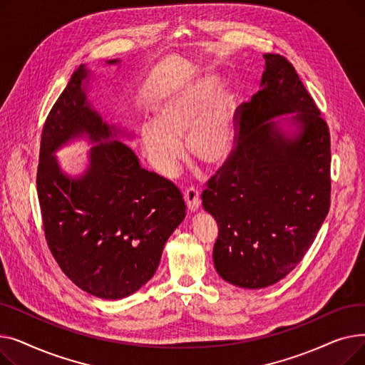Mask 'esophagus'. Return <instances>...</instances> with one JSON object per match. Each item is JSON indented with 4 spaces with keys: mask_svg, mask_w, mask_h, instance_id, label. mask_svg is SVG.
I'll list each match as a JSON object with an SVG mask.
<instances>
[{
    "mask_svg": "<svg viewBox=\"0 0 365 365\" xmlns=\"http://www.w3.org/2000/svg\"><path fill=\"white\" fill-rule=\"evenodd\" d=\"M183 198H185V201H186V205H187L189 212H197L200 204H201L198 190H197L195 187H187V189L185 190Z\"/></svg>",
    "mask_w": 365,
    "mask_h": 365,
    "instance_id": "obj_1",
    "label": "esophagus"
}]
</instances>
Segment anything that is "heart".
I'll return each instance as SVG.
<instances>
[{"label": "heart", "instance_id": "1", "mask_svg": "<svg viewBox=\"0 0 365 365\" xmlns=\"http://www.w3.org/2000/svg\"><path fill=\"white\" fill-rule=\"evenodd\" d=\"M213 75H198L165 99L157 112V123L142 128L148 158L163 176L176 175L185 157L180 139L189 155L205 165L220 164L234 142V99L219 88Z\"/></svg>", "mask_w": 365, "mask_h": 365}]
</instances>
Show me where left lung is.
Segmentation results:
<instances>
[{
  "instance_id": "1",
  "label": "left lung",
  "mask_w": 365,
  "mask_h": 365,
  "mask_svg": "<svg viewBox=\"0 0 365 365\" xmlns=\"http://www.w3.org/2000/svg\"><path fill=\"white\" fill-rule=\"evenodd\" d=\"M260 90L235 112V146L202 190L219 226L217 274L244 289L289 275L312 245L331 195L330 131L294 66L263 56ZM293 113L285 137L272 118Z\"/></svg>"
}]
</instances>
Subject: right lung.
Returning <instances> with one entry per match:
<instances>
[{
	"mask_svg": "<svg viewBox=\"0 0 365 365\" xmlns=\"http://www.w3.org/2000/svg\"><path fill=\"white\" fill-rule=\"evenodd\" d=\"M87 76L83 65L72 73L44 123L36 190L46 241L61 269L81 290L118 300L155 274L186 205L175 185L142 168L134 152L115 140L117 130L87 102ZM83 132L98 145L85 175L71 178L52 152Z\"/></svg>",
	"mask_w": 365,
	"mask_h": 365,
	"instance_id": "obj_1",
	"label": "right lung"
}]
</instances>
